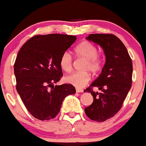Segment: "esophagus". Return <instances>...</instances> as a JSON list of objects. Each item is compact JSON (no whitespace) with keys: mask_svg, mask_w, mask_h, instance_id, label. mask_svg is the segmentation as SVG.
Instances as JSON below:
<instances>
[{"mask_svg":"<svg viewBox=\"0 0 146 146\" xmlns=\"http://www.w3.org/2000/svg\"><path fill=\"white\" fill-rule=\"evenodd\" d=\"M76 92H84V90L81 88H76Z\"/></svg>","mask_w":146,"mask_h":146,"instance_id":"obj_1","label":"esophagus"}]
</instances>
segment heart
Segmentation results:
<instances>
[{
  "instance_id": "heart-1",
  "label": "heart",
  "mask_w": 146,
  "mask_h": 146,
  "mask_svg": "<svg viewBox=\"0 0 146 146\" xmlns=\"http://www.w3.org/2000/svg\"><path fill=\"white\" fill-rule=\"evenodd\" d=\"M74 53L77 57L86 60L84 70H90L96 74L102 69L103 60L101 55L98 54V48L95 44L88 41H84L74 48ZM72 58L68 52H65L61 56L59 65L63 71L68 72L72 69ZM91 79V75L88 72H73L65 76V81L76 88H83L87 85Z\"/></svg>"
}]
</instances>
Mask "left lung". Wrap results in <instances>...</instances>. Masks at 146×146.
I'll return each mask as SVG.
<instances>
[{"label":"left lung","mask_w":146,"mask_h":146,"mask_svg":"<svg viewBox=\"0 0 146 146\" xmlns=\"http://www.w3.org/2000/svg\"><path fill=\"white\" fill-rule=\"evenodd\" d=\"M86 39L103 48L106 62L98 78L84 90L93 97V102L85 108V113L92 120L104 122L120 111L131 88L132 61L124 44L113 34H90ZM95 87L100 93L93 91Z\"/></svg>","instance_id":"8db88e82"}]
</instances>
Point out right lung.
Masks as SVG:
<instances>
[{
  "label": "right lung",
  "instance_id": "add662e5",
  "mask_svg": "<svg viewBox=\"0 0 146 146\" xmlns=\"http://www.w3.org/2000/svg\"><path fill=\"white\" fill-rule=\"evenodd\" d=\"M76 40V36L62 34L37 35L17 54L14 65L17 90L29 112L38 120L54 118L64 99L76 92L71 84L54 86L62 76L61 56Z\"/></svg>",
  "mask_w": 146,
  "mask_h": 146
}]
</instances>
